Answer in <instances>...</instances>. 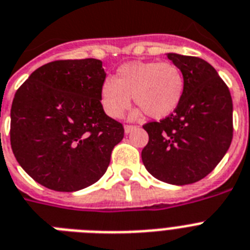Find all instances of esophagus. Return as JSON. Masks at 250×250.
Here are the masks:
<instances>
[{
  "mask_svg": "<svg viewBox=\"0 0 250 250\" xmlns=\"http://www.w3.org/2000/svg\"><path fill=\"white\" fill-rule=\"evenodd\" d=\"M133 129H136V125H125V133H129V132H132Z\"/></svg>",
  "mask_w": 250,
  "mask_h": 250,
  "instance_id": "34e87169",
  "label": "esophagus"
}]
</instances>
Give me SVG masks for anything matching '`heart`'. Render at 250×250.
Here are the masks:
<instances>
[{"label": "heart", "instance_id": "b5f03b06", "mask_svg": "<svg viewBox=\"0 0 250 250\" xmlns=\"http://www.w3.org/2000/svg\"><path fill=\"white\" fill-rule=\"evenodd\" d=\"M184 90V76L172 62H132L119 66L114 79L103 82L100 101L105 113L117 119L129 107L132 96L150 118L160 119L174 111Z\"/></svg>", "mask_w": 250, "mask_h": 250}]
</instances>
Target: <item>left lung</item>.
<instances>
[{
  "mask_svg": "<svg viewBox=\"0 0 250 250\" xmlns=\"http://www.w3.org/2000/svg\"><path fill=\"white\" fill-rule=\"evenodd\" d=\"M168 59L184 76V95L172 114L143 125L149 143L141 158L147 172L160 181L194 184L209 174L230 147L232 99L206 60L178 54H168Z\"/></svg>",
  "mask_w": 250,
  "mask_h": 250,
  "instance_id": "8db88e82",
  "label": "left lung"
}]
</instances>
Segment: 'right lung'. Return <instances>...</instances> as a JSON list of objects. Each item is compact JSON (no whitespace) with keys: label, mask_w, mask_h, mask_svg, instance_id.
I'll use <instances>...</instances> for the list:
<instances>
[{"label":"right lung","mask_w":250,"mask_h":250,"mask_svg":"<svg viewBox=\"0 0 250 250\" xmlns=\"http://www.w3.org/2000/svg\"><path fill=\"white\" fill-rule=\"evenodd\" d=\"M97 59L56 60L36 69L11 105L10 143L18 163L42 186L72 192L100 180L123 125L105 114Z\"/></svg>","instance_id":"add662e5"}]
</instances>
